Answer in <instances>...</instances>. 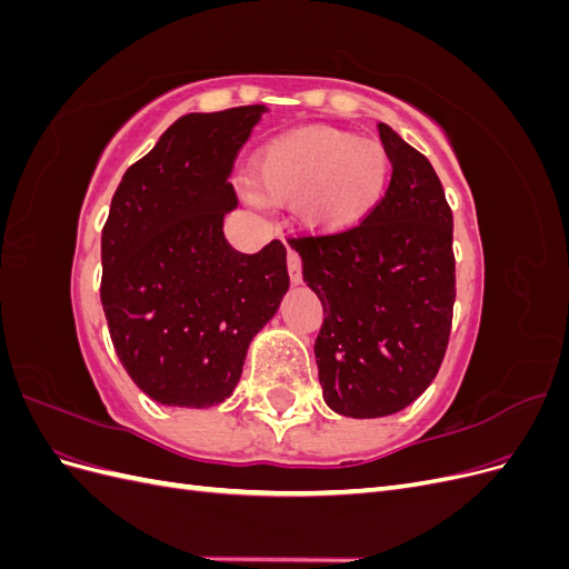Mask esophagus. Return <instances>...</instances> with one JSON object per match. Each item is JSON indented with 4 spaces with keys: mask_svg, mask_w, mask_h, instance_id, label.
<instances>
[{
    "mask_svg": "<svg viewBox=\"0 0 569 569\" xmlns=\"http://www.w3.org/2000/svg\"><path fill=\"white\" fill-rule=\"evenodd\" d=\"M287 270H289V280L291 284H301V258L297 251H287Z\"/></svg>",
    "mask_w": 569,
    "mask_h": 569,
    "instance_id": "esophagus-1",
    "label": "esophagus"
}]
</instances>
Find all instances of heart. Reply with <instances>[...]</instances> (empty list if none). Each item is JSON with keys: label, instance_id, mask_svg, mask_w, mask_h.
<instances>
[{"label": "heart", "instance_id": "1", "mask_svg": "<svg viewBox=\"0 0 569 569\" xmlns=\"http://www.w3.org/2000/svg\"><path fill=\"white\" fill-rule=\"evenodd\" d=\"M391 178L382 142L311 126L289 130L256 151L251 180L272 203H291L301 228L318 237L351 232L377 211Z\"/></svg>", "mask_w": 569, "mask_h": 569}]
</instances>
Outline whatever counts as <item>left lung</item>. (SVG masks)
<instances>
[{
	"mask_svg": "<svg viewBox=\"0 0 569 569\" xmlns=\"http://www.w3.org/2000/svg\"><path fill=\"white\" fill-rule=\"evenodd\" d=\"M377 130L393 168L382 203L351 232L297 242L325 313L313 347L322 399L358 420L393 416L432 385L456 301L443 187L420 151Z\"/></svg>",
	"mask_w": 569,
	"mask_h": 569,
	"instance_id": "obj_1",
	"label": "left lung"
}]
</instances>
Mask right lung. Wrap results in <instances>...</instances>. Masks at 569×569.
<instances>
[{
  "label": "right lung",
  "mask_w": 569,
  "mask_h": 569,
  "mask_svg": "<svg viewBox=\"0 0 569 569\" xmlns=\"http://www.w3.org/2000/svg\"><path fill=\"white\" fill-rule=\"evenodd\" d=\"M266 111L253 104L178 118L111 199L101 306L120 363L157 403L226 401L251 339L289 289L278 239L249 256L222 234L237 209L232 163Z\"/></svg>",
  "instance_id": "add662e5"
}]
</instances>
